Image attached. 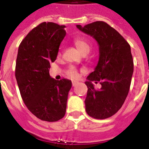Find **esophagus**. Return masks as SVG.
<instances>
[{"label": "esophagus", "mask_w": 149, "mask_h": 149, "mask_svg": "<svg viewBox=\"0 0 149 149\" xmlns=\"http://www.w3.org/2000/svg\"><path fill=\"white\" fill-rule=\"evenodd\" d=\"M77 85V82H72V86H76Z\"/></svg>", "instance_id": "1"}]
</instances>
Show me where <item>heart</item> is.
Wrapping results in <instances>:
<instances>
[{
  "instance_id": "1",
  "label": "heart",
  "mask_w": 149,
  "mask_h": 149,
  "mask_svg": "<svg viewBox=\"0 0 149 149\" xmlns=\"http://www.w3.org/2000/svg\"><path fill=\"white\" fill-rule=\"evenodd\" d=\"M74 43L75 45L77 46L79 51L84 55V54H88L90 51L91 48V46L89 44V42L85 40V38H77L74 39ZM66 74L69 78L72 79H77L79 77V72L74 67H69L66 71Z\"/></svg>"
}]
</instances>
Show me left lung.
Returning <instances> with one entry per match:
<instances>
[{
	"instance_id": "left-lung-1",
	"label": "left lung",
	"mask_w": 149,
	"mask_h": 149,
	"mask_svg": "<svg viewBox=\"0 0 149 149\" xmlns=\"http://www.w3.org/2000/svg\"><path fill=\"white\" fill-rule=\"evenodd\" d=\"M77 27L92 36L99 46V59L94 71L87 77L85 111L90 117H111L123 106L127 96L133 74L131 47L118 31L104 22H94ZM100 82V90L92 82Z\"/></svg>"
}]
</instances>
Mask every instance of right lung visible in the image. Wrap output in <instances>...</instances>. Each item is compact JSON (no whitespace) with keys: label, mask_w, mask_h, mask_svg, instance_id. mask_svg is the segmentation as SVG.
Segmentation results:
<instances>
[{"label":"right lung","mask_w":149,"mask_h":149,"mask_svg":"<svg viewBox=\"0 0 149 149\" xmlns=\"http://www.w3.org/2000/svg\"><path fill=\"white\" fill-rule=\"evenodd\" d=\"M65 26L42 22L29 32L18 47L15 68L21 96L28 110L41 120L56 122L66 112L72 81L49 74L66 35Z\"/></svg>","instance_id":"add662e5"}]
</instances>
